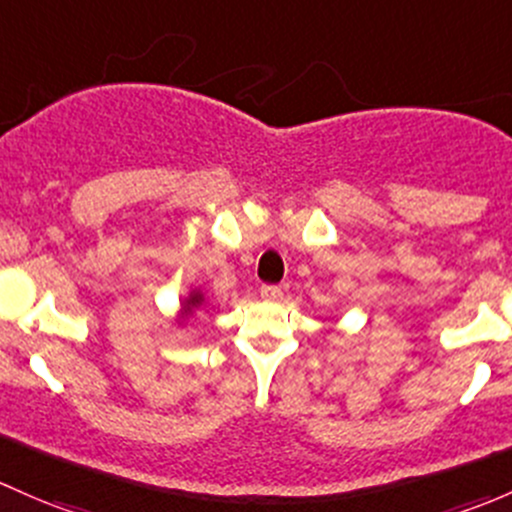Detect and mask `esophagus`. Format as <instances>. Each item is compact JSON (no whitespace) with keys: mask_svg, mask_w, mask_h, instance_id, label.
<instances>
[{"mask_svg":"<svg viewBox=\"0 0 512 512\" xmlns=\"http://www.w3.org/2000/svg\"><path fill=\"white\" fill-rule=\"evenodd\" d=\"M262 299L267 301H277L279 297H282V287H277V284H265V287L260 289Z\"/></svg>","mask_w":512,"mask_h":512,"instance_id":"esophagus-1","label":"esophagus"}]
</instances>
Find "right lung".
I'll use <instances>...</instances> for the list:
<instances>
[{"instance_id":"right-lung-1","label":"right lung","mask_w":512,"mask_h":512,"mask_svg":"<svg viewBox=\"0 0 512 512\" xmlns=\"http://www.w3.org/2000/svg\"><path fill=\"white\" fill-rule=\"evenodd\" d=\"M201 301H203V294L193 292L191 297H188V299L184 301V311H186V316L191 314V309H196V306H201Z\"/></svg>"}]
</instances>
